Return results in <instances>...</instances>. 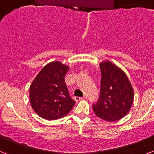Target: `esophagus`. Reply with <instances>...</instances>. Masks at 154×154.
<instances>
[{"label": "esophagus", "mask_w": 154, "mask_h": 154, "mask_svg": "<svg viewBox=\"0 0 154 154\" xmlns=\"http://www.w3.org/2000/svg\"><path fill=\"white\" fill-rule=\"evenodd\" d=\"M86 97H75L74 99H75V101H81V100H84V99H85Z\"/></svg>", "instance_id": "34e87169"}]
</instances>
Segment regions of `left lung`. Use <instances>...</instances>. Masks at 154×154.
<instances>
[{"instance_id":"left-lung-1","label":"left lung","mask_w":154,"mask_h":154,"mask_svg":"<svg viewBox=\"0 0 154 154\" xmlns=\"http://www.w3.org/2000/svg\"><path fill=\"white\" fill-rule=\"evenodd\" d=\"M101 93L93 105L95 114L106 122L120 120L128 113L134 101V89L124 71L109 60L100 64Z\"/></svg>"}]
</instances>
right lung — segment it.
Returning a JSON list of instances; mask_svg holds the SVG:
<instances>
[{"label":"right lung","instance_id":"obj_1","mask_svg":"<svg viewBox=\"0 0 154 154\" xmlns=\"http://www.w3.org/2000/svg\"><path fill=\"white\" fill-rule=\"evenodd\" d=\"M69 66L60 61L49 63L42 69L29 88V101L37 114L46 120L65 117L74 106L65 83Z\"/></svg>","mask_w":154,"mask_h":154}]
</instances>
